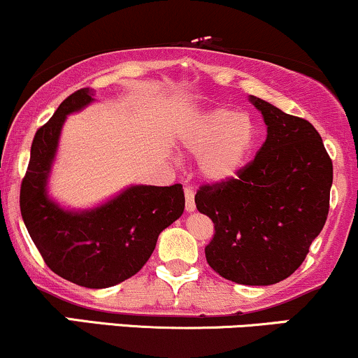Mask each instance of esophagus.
<instances>
[{
	"mask_svg": "<svg viewBox=\"0 0 358 358\" xmlns=\"http://www.w3.org/2000/svg\"><path fill=\"white\" fill-rule=\"evenodd\" d=\"M185 206H187V212H193L196 208L195 192L192 187H185Z\"/></svg>",
	"mask_w": 358,
	"mask_h": 358,
	"instance_id": "34e87169",
	"label": "esophagus"
}]
</instances>
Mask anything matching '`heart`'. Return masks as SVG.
Wrapping results in <instances>:
<instances>
[{"instance_id":"1","label":"heart","mask_w":358,"mask_h":358,"mask_svg":"<svg viewBox=\"0 0 358 358\" xmlns=\"http://www.w3.org/2000/svg\"><path fill=\"white\" fill-rule=\"evenodd\" d=\"M257 124L238 110L217 106L196 115L185 131V143L201 155L200 170L212 182L231 178L255 148Z\"/></svg>"}]
</instances>
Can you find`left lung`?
<instances>
[{
	"label": "left lung",
	"mask_w": 358,
	"mask_h": 358,
	"mask_svg": "<svg viewBox=\"0 0 358 358\" xmlns=\"http://www.w3.org/2000/svg\"><path fill=\"white\" fill-rule=\"evenodd\" d=\"M264 115L257 157L223 182L198 188V212L212 218L208 265L242 285H272L303 264L325 225L334 166L313 124L250 98Z\"/></svg>",
	"instance_id": "1"
}]
</instances>
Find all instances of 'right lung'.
Masks as SVG:
<instances>
[{"label": "right lung", "instance_id": "1", "mask_svg": "<svg viewBox=\"0 0 358 358\" xmlns=\"http://www.w3.org/2000/svg\"><path fill=\"white\" fill-rule=\"evenodd\" d=\"M93 96L92 88L71 93L38 128L21 182L20 208L28 234L50 270L76 285L106 288L143 268L158 235L182 217L185 195L180 183L136 185L88 212H66L46 196V178L64 118L92 103Z\"/></svg>", "mask_w": 358, "mask_h": 358}]
</instances>
